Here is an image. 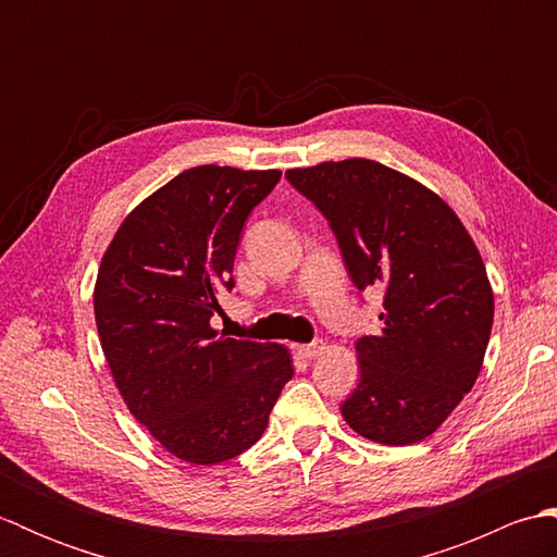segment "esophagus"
<instances>
[{
  "mask_svg": "<svg viewBox=\"0 0 557 557\" xmlns=\"http://www.w3.org/2000/svg\"><path fill=\"white\" fill-rule=\"evenodd\" d=\"M325 342H311V345H297V351L301 354L304 359H315L321 357V354L325 351Z\"/></svg>",
  "mask_w": 557,
  "mask_h": 557,
  "instance_id": "esophagus-1",
  "label": "esophagus"
}]
</instances>
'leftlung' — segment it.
<instances>
[{
  "label": "left lung",
  "instance_id": "obj_1",
  "mask_svg": "<svg viewBox=\"0 0 557 557\" xmlns=\"http://www.w3.org/2000/svg\"><path fill=\"white\" fill-rule=\"evenodd\" d=\"M285 176L330 220L354 285L385 289L383 330L357 342L361 381L342 417L366 441H425L474 387L486 357L495 301L474 239L429 186L375 160Z\"/></svg>",
  "mask_w": 557,
  "mask_h": 557
}]
</instances>
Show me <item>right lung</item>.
<instances>
[{"label":"right lung","instance_id":"1","mask_svg":"<svg viewBox=\"0 0 557 557\" xmlns=\"http://www.w3.org/2000/svg\"><path fill=\"white\" fill-rule=\"evenodd\" d=\"M280 170L200 164L128 212L104 251L92 309L114 385L138 423L176 459L220 465L263 435L292 354L218 335L220 287L244 222Z\"/></svg>","mask_w":557,"mask_h":557}]
</instances>
